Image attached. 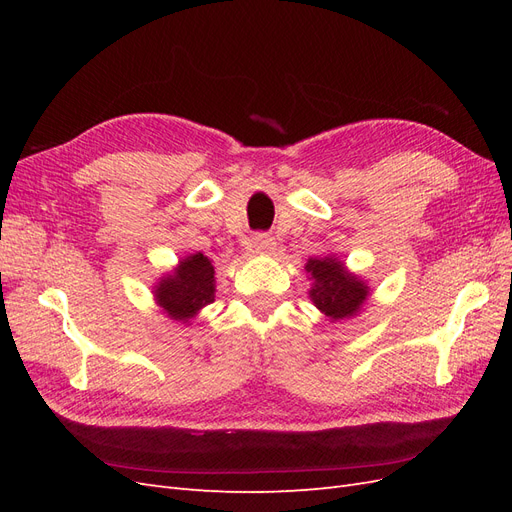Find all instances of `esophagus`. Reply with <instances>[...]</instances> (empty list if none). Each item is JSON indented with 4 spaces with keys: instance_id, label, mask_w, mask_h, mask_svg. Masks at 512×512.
Masks as SVG:
<instances>
[{
    "instance_id": "obj_1",
    "label": "esophagus",
    "mask_w": 512,
    "mask_h": 512,
    "mask_svg": "<svg viewBox=\"0 0 512 512\" xmlns=\"http://www.w3.org/2000/svg\"><path fill=\"white\" fill-rule=\"evenodd\" d=\"M252 245L258 252H271L275 247V239L269 235V232H256L252 237Z\"/></svg>"
}]
</instances>
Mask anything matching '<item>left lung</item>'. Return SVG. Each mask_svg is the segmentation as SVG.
I'll list each match as a JSON object with an SVG mask.
<instances>
[{
    "mask_svg": "<svg viewBox=\"0 0 512 512\" xmlns=\"http://www.w3.org/2000/svg\"><path fill=\"white\" fill-rule=\"evenodd\" d=\"M305 269L312 273L314 280L309 297L320 312L333 320H344L359 312L367 299V286L359 282V277L350 275L342 262L335 258H314L307 262Z\"/></svg>",
    "mask_w": 512,
    "mask_h": 512,
    "instance_id": "obj_1",
    "label": "left lung"
}]
</instances>
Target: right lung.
I'll use <instances>...</instances> for the list:
<instances>
[{
	"label": "right lung",
	"mask_w": 512,
	"mask_h": 512,
	"mask_svg": "<svg viewBox=\"0 0 512 512\" xmlns=\"http://www.w3.org/2000/svg\"><path fill=\"white\" fill-rule=\"evenodd\" d=\"M213 265L203 254H192L181 260L173 275L164 277L156 288V299L173 320H188L215 301Z\"/></svg>",
	"instance_id": "add662e5"
}]
</instances>
